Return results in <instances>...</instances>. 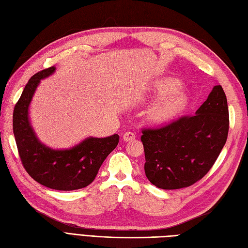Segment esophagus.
Listing matches in <instances>:
<instances>
[{"instance_id": "esophagus-1", "label": "esophagus", "mask_w": 248, "mask_h": 248, "mask_svg": "<svg viewBox=\"0 0 248 248\" xmlns=\"http://www.w3.org/2000/svg\"><path fill=\"white\" fill-rule=\"evenodd\" d=\"M136 138H137L136 134H134L133 132H130V131L125 132V133L123 134V140H124V141H130V140H133Z\"/></svg>"}]
</instances>
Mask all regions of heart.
<instances>
[{
	"mask_svg": "<svg viewBox=\"0 0 248 248\" xmlns=\"http://www.w3.org/2000/svg\"><path fill=\"white\" fill-rule=\"evenodd\" d=\"M181 87V82L172 78H163L155 86V95L157 97L167 96L175 92ZM186 104V97L182 94H175L167 99L157 103L149 114V119L154 123H163L169 121L178 112L181 111Z\"/></svg>",
	"mask_w": 248,
	"mask_h": 248,
	"instance_id": "obj_1",
	"label": "heart"
}]
</instances>
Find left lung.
<instances>
[{"label":"left lung","instance_id":"8db88e82","mask_svg":"<svg viewBox=\"0 0 248 248\" xmlns=\"http://www.w3.org/2000/svg\"><path fill=\"white\" fill-rule=\"evenodd\" d=\"M228 132L227 96L221 86H215L194 115L158 129L142 130L148 180L161 189L194 184L212 168Z\"/></svg>","mask_w":248,"mask_h":248}]
</instances>
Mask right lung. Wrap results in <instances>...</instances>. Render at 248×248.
Returning <instances> with one entry per match:
<instances>
[{
  "label": "right lung",
  "instance_id": "add662e5",
  "mask_svg": "<svg viewBox=\"0 0 248 248\" xmlns=\"http://www.w3.org/2000/svg\"><path fill=\"white\" fill-rule=\"evenodd\" d=\"M56 71L52 66L29 79L13 111V133L22 166L35 181L57 190H76L91 184L101 164L114 150L119 136L89 137L69 149H52L37 138L29 108L40 80Z\"/></svg>",
  "mask_w": 248,
  "mask_h": 248
}]
</instances>
